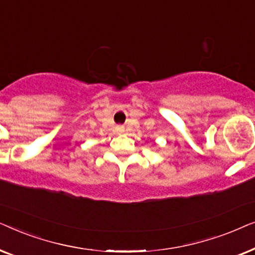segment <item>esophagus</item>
<instances>
[{
  "mask_svg": "<svg viewBox=\"0 0 255 255\" xmlns=\"http://www.w3.org/2000/svg\"><path fill=\"white\" fill-rule=\"evenodd\" d=\"M120 128H122V127H120Z\"/></svg>",
  "mask_w": 255,
  "mask_h": 255,
  "instance_id": "obj_1",
  "label": "esophagus"
}]
</instances>
